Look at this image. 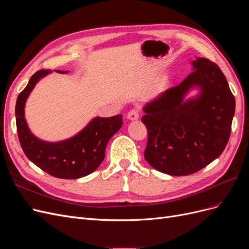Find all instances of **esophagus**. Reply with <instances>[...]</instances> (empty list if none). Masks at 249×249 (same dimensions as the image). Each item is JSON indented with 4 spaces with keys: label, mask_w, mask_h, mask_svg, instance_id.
Wrapping results in <instances>:
<instances>
[{
    "label": "esophagus",
    "mask_w": 249,
    "mask_h": 249,
    "mask_svg": "<svg viewBox=\"0 0 249 249\" xmlns=\"http://www.w3.org/2000/svg\"><path fill=\"white\" fill-rule=\"evenodd\" d=\"M127 118H129L130 120H138L139 118V110L137 108H134L132 109L129 113H127Z\"/></svg>",
    "instance_id": "34e87169"
}]
</instances>
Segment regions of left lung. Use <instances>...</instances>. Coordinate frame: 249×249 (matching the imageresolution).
<instances>
[{"mask_svg":"<svg viewBox=\"0 0 249 249\" xmlns=\"http://www.w3.org/2000/svg\"><path fill=\"white\" fill-rule=\"evenodd\" d=\"M180 84L165 90L143 107L148 134L144 158L170 176H188L206 167L227 146L235 97L215 63L197 57ZM199 93L186 99L191 89Z\"/></svg>","mask_w":249,"mask_h":249,"instance_id":"left-lung-1","label":"left lung"}]
</instances>
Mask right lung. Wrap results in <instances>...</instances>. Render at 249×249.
<instances>
[{"label":"right lung","mask_w":249,"mask_h":249,"mask_svg":"<svg viewBox=\"0 0 249 249\" xmlns=\"http://www.w3.org/2000/svg\"><path fill=\"white\" fill-rule=\"evenodd\" d=\"M51 72L44 70L35 72L18 96L16 118L21 148L30 161L53 177L67 179L86 177L103 162L109 140L123 125V115L94 117L78 134L62 141L48 142L37 138L26 122L25 106L35 85Z\"/></svg>","instance_id":"add662e5"}]
</instances>
